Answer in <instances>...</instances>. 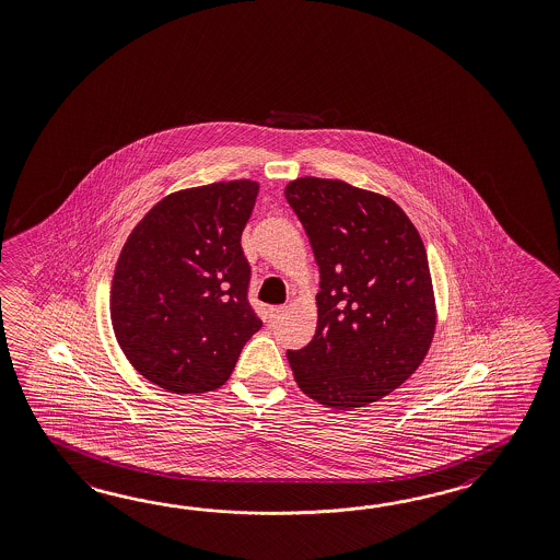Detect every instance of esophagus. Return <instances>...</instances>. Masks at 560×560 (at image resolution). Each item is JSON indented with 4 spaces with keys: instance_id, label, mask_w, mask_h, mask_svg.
Segmentation results:
<instances>
[{
    "instance_id": "1",
    "label": "esophagus",
    "mask_w": 560,
    "mask_h": 560,
    "mask_svg": "<svg viewBox=\"0 0 560 560\" xmlns=\"http://www.w3.org/2000/svg\"><path fill=\"white\" fill-rule=\"evenodd\" d=\"M284 313H287L284 306H270L268 313H266V318H268V323H273V320H278Z\"/></svg>"
}]
</instances>
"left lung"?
Segmentation results:
<instances>
[{
	"mask_svg": "<svg viewBox=\"0 0 560 560\" xmlns=\"http://www.w3.org/2000/svg\"><path fill=\"white\" fill-rule=\"evenodd\" d=\"M320 272L313 340L288 351L300 389L352 409L378 401L430 351L435 304L416 225L389 197L338 179L288 183Z\"/></svg>",
	"mask_w": 560,
	"mask_h": 560,
	"instance_id": "1",
	"label": "left lung"
}]
</instances>
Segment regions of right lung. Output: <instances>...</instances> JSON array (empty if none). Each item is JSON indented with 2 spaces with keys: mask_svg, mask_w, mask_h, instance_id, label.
<instances>
[{
  "mask_svg": "<svg viewBox=\"0 0 560 560\" xmlns=\"http://www.w3.org/2000/svg\"><path fill=\"white\" fill-rule=\"evenodd\" d=\"M249 179L171 194L120 252L110 320L130 364L171 393H206L230 378L261 320L249 306L242 232L258 196Z\"/></svg>",
  "mask_w": 560,
  "mask_h": 560,
  "instance_id": "obj_1",
  "label": "right lung"
}]
</instances>
